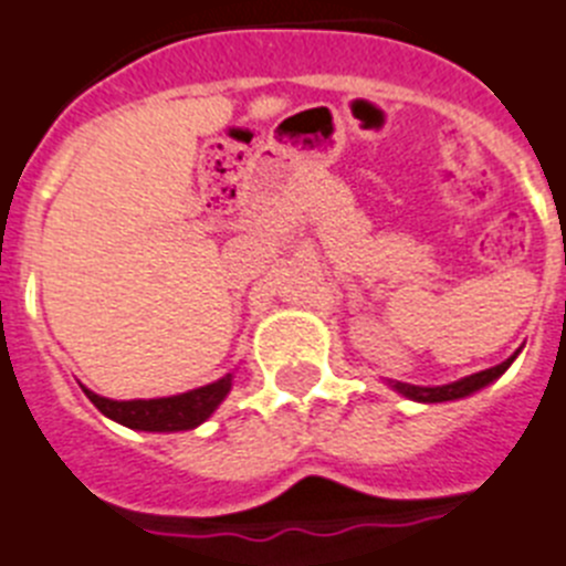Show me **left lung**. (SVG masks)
Instances as JSON below:
<instances>
[{
  "instance_id": "left-lung-1",
  "label": "left lung",
  "mask_w": 566,
  "mask_h": 566,
  "mask_svg": "<svg viewBox=\"0 0 566 566\" xmlns=\"http://www.w3.org/2000/svg\"><path fill=\"white\" fill-rule=\"evenodd\" d=\"M512 359H515V356H510L506 363L495 365V368H486V371H481V374H472V377H463V379H458V382H449V386L422 388V386H408V382H394V388H397L400 394H406L408 400H417V402L460 400V397H469L472 391H478V388L489 386L492 379L501 377V374L512 365Z\"/></svg>"
}]
</instances>
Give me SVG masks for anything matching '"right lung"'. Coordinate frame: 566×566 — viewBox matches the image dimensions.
Masks as SVG:
<instances>
[{
  "instance_id": "obj_1",
  "label": "right lung",
  "mask_w": 566,
  "mask_h": 566,
  "mask_svg": "<svg viewBox=\"0 0 566 566\" xmlns=\"http://www.w3.org/2000/svg\"><path fill=\"white\" fill-rule=\"evenodd\" d=\"M230 388L232 374L221 377L212 386L195 388V391L178 394V397H160V400H106L88 388H83V391L103 415L112 417L120 426H129L137 431H187L201 426L221 406Z\"/></svg>"
}]
</instances>
